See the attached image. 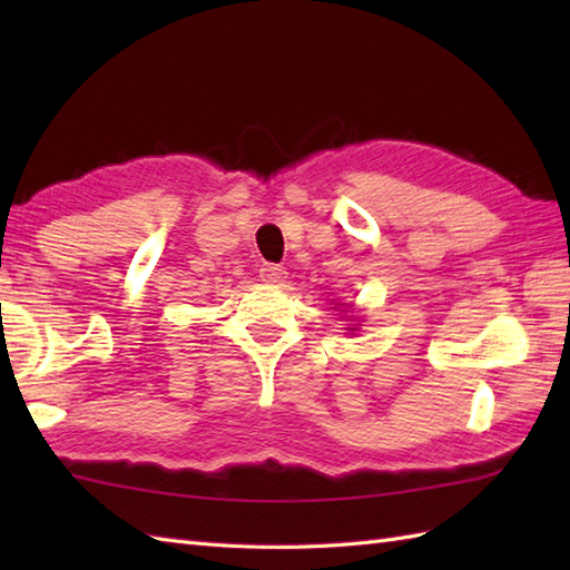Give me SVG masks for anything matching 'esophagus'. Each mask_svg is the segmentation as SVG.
<instances>
[{
    "label": "esophagus",
    "mask_w": 570,
    "mask_h": 570,
    "mask_svg": "<svg viewBox=\"0 0 570 570\" xmlns=\"http://www.w3.org/2000/svg\"><path fill=\"white\" fill-rule=\"evenodd\" d=\"M259 276H262V282H266V284H282L286 278V269H284V266H278V264H264L259 269Z\"/></svg>",
    "instance_id": "obj_1"
}]
</instances>
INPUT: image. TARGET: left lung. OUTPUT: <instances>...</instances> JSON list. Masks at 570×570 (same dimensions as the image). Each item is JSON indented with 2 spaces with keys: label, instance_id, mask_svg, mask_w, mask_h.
<instances>
[{
  "label": "left lung",
  "instance_id": "8db88e82",
  "mask_svg": "<svg viewBox=\"0 0 570 570\" xmlns=\"http://www.w3.org/2000/svg\"><path fill=\"white\" fill-rule=\"evenodd\" d=\"M337 306H341V304H337ZM350 308V306H347ZM350 331H355V328H350Z\"/></svg>",
  "mask_w": 570,
  "mask_h": 570
}]
</instances>
